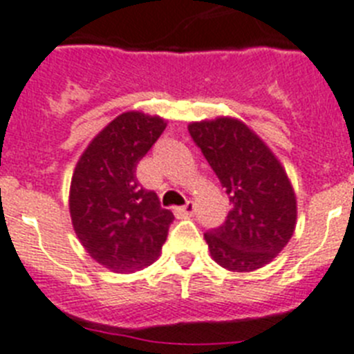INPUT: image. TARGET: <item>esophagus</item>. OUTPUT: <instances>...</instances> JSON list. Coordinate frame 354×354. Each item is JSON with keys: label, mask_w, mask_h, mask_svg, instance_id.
<instances>
[{"label": "esophagus", "mask_w": 354, "mask_h": 354, "mask_svg": "<svg viewBox=\"0 0 354 354\" xmlns=\"http://www.w3.org/2000/svg\"><path fill=\"white\" fill-rule=\"evenodd\" d=\"M195 213V202L193 201H186V204L180 207H175V214L179 216V218H184V216H192Z\"/></svg>", "instance_id": "1"}]
</instances>
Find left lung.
I'll list each match as a JSON object with an SVG mask.
<instances>
[{
    "label": "left lung",
    "instance_id": "8db88e82",
    "mask_svg": "<svg viewBox=\"0 0 354 354\" xmlns=\"http://www.w3.org/2000/svg\"><path fill=\"white\" fill-rule=\"evenodd\" d=\"M227 193L231 211L204 234L211 258L231 272H254L285 249L297 223V197L285 166L247 123L218 116L188 125Z\"/></svg>",
    "mask_w": 354,
    "mask_h": 354
}]
</instances>
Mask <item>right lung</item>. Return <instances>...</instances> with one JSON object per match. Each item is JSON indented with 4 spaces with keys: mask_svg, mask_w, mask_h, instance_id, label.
Instances as JSON below:
<instances>
[{
    "mask_svg": "<svg viewBox=\"0 0 354 354\" xmlns=\"http://www.w3.org/2000/svg\"><path fill=\"white\" fill-rule=\"evenodd\" d=\"M166 129L141 111L116 116L91 140L69 186L71 223L87 254L116 274L152 265L168 236L171 211L136 179V166Z\"/></svg>",
    "mask_w": 354,
    "mask_h": 354,
    "instance_id": "add662e5",
    "label": "right lung"
}]
</instances>
